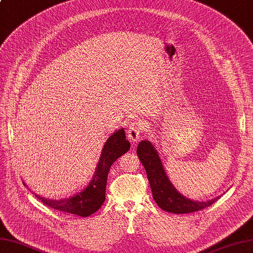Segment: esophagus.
<instances>
[{
    "label": "esophagus",
    "instance_id": "obj_1",
    "mask_svg": "<svg viewBox=\"0 0 253 253\" xmlns=\"http://www.w3.org/2000/svg\"><path fill=\"white\" fill-rule=\"evenodd\" d=\"M142 129V124L139 120H135L129 124V127H128L127 130V137L131 141V143H137L141 139Z\"/></svg>",
    "mask_w": 253,
    "mask_h": 253
}]
</instances>
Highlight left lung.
Returning <instances> with one entry per match:
<instances>
[{
	"label": "left lung",
	"instance_id": "1",
	"mask_svg": "<svg viewBox=\"0 0 253 253\" xmlns=\"http://www.w3.org/2000/svg\"><path fill=\"white\" fill-rule=\"evenodd\" d=\"M137 155L147 172L153 200L161 210L173 214H187L209 207L218 200L219 196L199 202L182 195L167 175L159 153L150 141H140L137 147Z\"/></svg>",
	"mask_w": 253,
	"mask_h": 253
}]
</instances>
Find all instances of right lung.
I'll return each instance as SVG.
<instances>
[{"mask_svg": "<svg viewBox=\"0 0 253 253\" xmlns=\"http://www.w3.org/2000/svg\"><path fill=\"white\" fill-rule=\"evenodd\" d=\"M129 149L130 142L126 139L124 128H121L107 138L92 180L81 192L62 200H49L39 195L36 196L42 202V204L53 210L81 217L94 214L105 202L107 175L112 165ZM24 185L26 184L24 183Z\"/></svg>", "mask_w": 253, "mask_h": 253, "instance_id": "add662e5", "label": "right lung"}]
</instances>
